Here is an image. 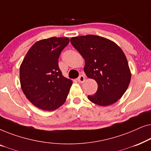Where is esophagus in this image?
<instances>
[{
  "label": "esophagus",
  "instance_id": "esophagus-1",
  "mask_svg": "<svg viewBox=\"0 0 151 151\" xmlns=\"http://www.w3.org/2000/svg\"><path fill=\"white\" fill-rule=\"evenodd\" d=\"M77 80L78 82H80V83H82V82H84V81H85V77H84L83 75H81L79 76V78H78Z\"/></svg>",
  "mask_w": 151,
  "mask_h": 151
}]
</instances>
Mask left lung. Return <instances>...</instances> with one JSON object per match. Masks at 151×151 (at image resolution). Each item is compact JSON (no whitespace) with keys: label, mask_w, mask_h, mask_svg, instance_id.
<instances>
[{"label":"left lung","mask_w":151,"mask_h":151,"mask_svg":"<svg viewBox=\"0 0 151 151\" xmlns=\"http://www.w3.org/2000/svg\"><path fill=\"white\" fill-rule=\"evenodd\" d=\"M70 40L84 59L86 76L98 83L96 93L88 96V100L102 106L116 102L124 94L131 78L122 49L112 40L96 35L73 37Z\"/></svg>","instance_id":"left-lung-1"}]
</instances>
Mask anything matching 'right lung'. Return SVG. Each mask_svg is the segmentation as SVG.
<instances>
[{
    "mask_svg": "<svg viewBox=\"0 0 151 151\" xmlns=\"http://www.w3.org/2000/svg\"><path fill=\"white\" fill-rule=\"evenodd\" d=\"M68 38L52 37L34 43L20 67L21 88L29 102L44 111H53L65 103L72 85L59 69L61 51Z\"/></svg>",
    "mask_w": 151,
    "mask_h": 151,
    "instance_id": "1",
    "label": "right lung"
}]
</instances>
